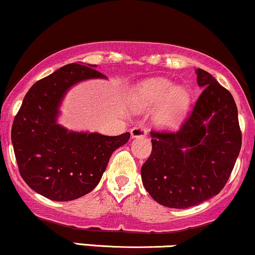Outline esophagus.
<instances>
[{
    "instance_id": "1",
    "label": "esophagus",
    "mask_w": 255,
    "mask_h": 255,
    "mask_svg": "<svg viewBox=\"0 0 255 255\" xmlns=\"http://www.w3.org/2000/svg\"><path fill=\"white\" fill-rule=\"evenodd\" d=\"M147 134V129L144 127H134L130 129L131 137H141Z\"/></svg>"
}]
</instances>
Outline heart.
Wrapping results in <instances>:
<instances>
[{"instance_id":"b5f03b06","label":"heart","mask_w":255,"mask_h":255,"mask_svg":"<svg viewBox=\"0 0 255 255\" xmlns=\"http://www.w3.org/2000/svg\"><path fill=\"white\" fill-rule=\"evenodd\" d=\"M188 92L183 87H175L170 80L154 78L136 85L131 93V105L135 109L158 108L156 122L163 127H174L188 104Z\"/></svg>"}]
</instances>
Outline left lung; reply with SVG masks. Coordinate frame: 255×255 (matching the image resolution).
<instances>
[{
  "mask_svg": "<svg viewBox=\"0 0 255 255\" xmlns=\"http://www.w3.org/2000/svg\"><path fill=\"white\" fill-rule=\"evenodd\" d=\"M203 89L178 130H152V152L141 166L145 189L158 204L187 209L217 195L229 180L242 135L233 96L198 68Z\"/></svg>",
  "mask_w": 255,
  "mask_h": 255,
  "instance_id": "8db88e82",
  "label": "left lung"
}]
</instances>
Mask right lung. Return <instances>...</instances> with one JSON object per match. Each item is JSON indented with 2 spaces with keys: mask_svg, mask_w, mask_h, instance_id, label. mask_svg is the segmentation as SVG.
<instances>
[{
  "mask_svg": "<svg viewBox=\"0 0 255 255\" xmlns=\"http://www.w3.org/2000/svg\"><path fill=\"white\" fill-rule=\"evenodd\" d=\"M95 67L71 63L40 79L26 93L11 126L20 175L50 200H74L95 189L113 152L129 140L128 131L118 136L78 133L56 122L58 108L73 85L107 78Z\"/></svg>",
  "mask_w": 255,
  "mask_h": 255,
  "instance_id": "1",
  "label": "right lung"
}]
</instances>
